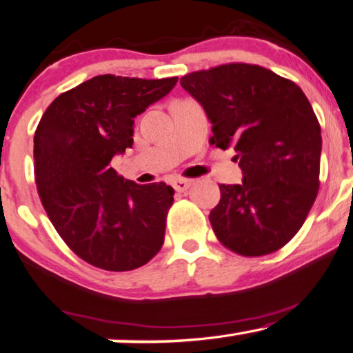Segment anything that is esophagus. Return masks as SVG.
Here are the masks:
<instances>
[{
  "label": "esophagus",
  "mask_w": 353,
  "mask_h": 353,
  "mask_svg": "<svg viewBox=\"0 0 353 353\" xmlns=\"http://www.w3.org/2000/svg\"><path fill=\"white\" fill-rule=\"evenodd\" d=\"M191 180H186V178H178V180L173 181V188H175V191L178 192H183L186 191V189L191 186Z\"/></svg>",
  "instance_id": "esophagus-1"
}]
</instances>
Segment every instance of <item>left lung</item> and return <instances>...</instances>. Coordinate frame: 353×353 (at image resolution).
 <instances>
[{
	"instance_id": "1",
	"label": "left lung",
	"mask_w": 353,
	"mask_h": 353,
	"mask_svg": "<svg viewBox=\"0 0 353 353\" xmlns=\"http://www.w3.org/2000/svg\"><path fill=\"white\" fill-rule=\"evenodd\" d=\"M212 121L210 145L234 148L240 185H219L214 236L242 256L277 252L296 236L320 186L321 132L293 81L259 65L226 63L180 79Z\"/></svg>"
}]
</instances>
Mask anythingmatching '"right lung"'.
Segmentation results:
<instances>
[{"mask_svg": "<svg viewBox=\"0 0 353 353\" xmlns=\"http://www.w3.org/2000/svg\"><path fill=\"white\" fill-rule=\"evenodd\" d=\"M178 78L95 76L60 94L34 134V181L63 242L95 268L124 272L159 252L172 186L137 185L111 167L134 145V117L165 97Z\"/></svg>", "mask_w": 353, "mask_h": 353, "instance_id": "right-lung-1", "label": "right lung"}]
</instances>
